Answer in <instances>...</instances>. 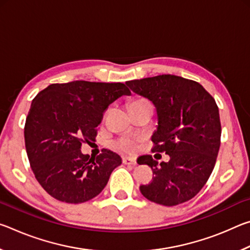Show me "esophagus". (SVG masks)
Wrapping results in <instances>:
<instances>
[{"instance_id": "obj_1", "label": "esophagus", "mask_w": 250, "mask_h": 250, "mask_svg": "<svg viewBox=\"0 0 250 250\" xmlns=\"http://www.w3.org/2000/svg\"><path fill=\"white\" fill-rule=\"evenodd\" d=\"M124 163L128 164V166H135L137 164V161H135L133 158H130V156H125L124 158Z\"/></svg>"}]
</instances>
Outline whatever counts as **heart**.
Masks as SVG:
<instances>
[{"instance_id":"1","label":"heart","mask_w":250,"mask_h":250,"mask_svg":"<svg viewBox=\"0 0 250 250\" xmlns=\"http://www.w3.org/2000/svg\"><path fill=\"white\" fill-rule=\"evenodd\" d=\"M147 103V101L146 99H135L133 100L132 103H131L130 104H146ZM119 146L122 147V149L128 151V152H134L135 150H137V145H135L134 142L132 141H129V140H125V141H122L119 143Z\"/></svg>"}]
</instances>
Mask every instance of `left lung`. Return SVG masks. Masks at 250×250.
<instances>
[{"label": "left lung", "mask_w": 250, "mask_h": 250, "mask_svg": "<svg viewBox=\"0 0 250 250\" xmlns=\"http://www.w3.org/2000/svg\"><path fill=\"white\" fill-rule=\"evenodd\" d=\"M134 94L154 104L158 125L151 137L153 152H166L168 162L142 155L154 177L141 185L142 195L164 206L188 202L201 191L216 163L221 146V120L215 99L194 80L159 75L126 82Z\"/></svg>", "instance_id": "1"}]
</instances>
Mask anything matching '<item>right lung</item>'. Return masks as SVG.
<instances>
[{"label": "right lung", "instance_id": "add662e5", "mask_svg": "<svg viewBox=\"0 0 250 250\" xmlns=\"http://www.w3.org/2000/svg\"><path fill=\"white\" fill-rule=\"evenodd\" d=\"M130 95L125 83L84 80L52 83L33 99L25 122V147L34 175L56 200L79 204L96 197L119 154L104 149L96 158L83 154L82 143L95 141L104 110Z\"/></svg>", "mask_w": 250, "mask_h": 250}]
</instances>
